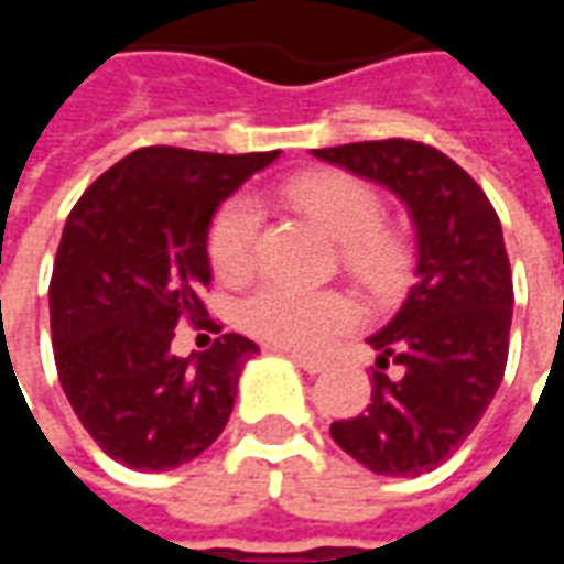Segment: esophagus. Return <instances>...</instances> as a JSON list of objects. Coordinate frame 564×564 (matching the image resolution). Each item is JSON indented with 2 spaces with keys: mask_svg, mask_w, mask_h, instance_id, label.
<instances>
[{
  "mask_svg": "<svg viewBox=\"0 0 564 564\" xmlns=\"http://www.w3.org/2000/svg\"><path fill=\"white\" fill-rule=\"evenodd\" d=\"M286 356H290L299 368H305L307 375H319V371H326V368H329L326 359H314V356L299 354V350H286Z\"/></svg>",
  "mask_w": 564,
  "mask_h": 564,
  "instance_id": "esophagus-1",
  "label": "esophagus"
}]
</instances>
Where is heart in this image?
<instances>
[{
    "instance_id": "obj_1",
    "label": "heart",
    "mask_w": 564,
    "mask_h": 564,
    "mask_svg": "<svg viewBox=\"0 0 564 564\" xmlns=\"http://www.w3.org/2000/svg\"><path fill=\"white\" fill-rule=\"evenodd\" d=\"M281 196L338 241L341 265L371 293H392L411 269V245L383 220L375 186L347 172H305L281 184ZM262 214L250 196L223 202L208 226V262L226 283L245 281L257 269ZM247 335L274 347L323 350L359 319L354 299L341 290H307L265 281L238 307Z\"/></svg>"
}]
</instances>
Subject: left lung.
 Instances as JSON below:
<instances>
[{
    "mask_svg": "<svg viewBox=\"0 0 564 564\" xmlns=\"http://www.w3.org/2000/svg\"><path fill=\"white\" fill-rule=\"evenodd\" d=\"M314 156L390 186L416 223V283L368 338L380 354L371 404L329 429L375 474L416 477L459 449L505 378L513 278L501 220L471 174L423 141H356Z\"/></svg>",
    "mask_w": 564,
    "mask_h": 564,
    "instance_id": "8db88e82",
    "label": "left lung"
}]
</instances>
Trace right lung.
Returning a JSON list of instances; mask_svg holds the SVG:
<instances>
[{
    "label": "right lung",
    "instance_id": "1",
    "mask_svg": "<svg viewBox=\"0 0 564 564\" xmlns=\"http://www.w3.org/2000/svg\"><path fill=\"white\" fill-rule=\"evenodd\" d=\"M269 153L141 148L99 174L68 214L51 274L56 375L80 425L115 462L169 471L229 423L259 347L208 319V226ZM218 332L205 355L171 354L177 325Z\"/></svg>",
    "mask_w": 564,
    "mask_h": 564
}]
</instances>
